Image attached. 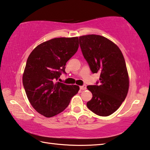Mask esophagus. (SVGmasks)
<instances>
[{
    "label": "esophagus",
    "mask_w": 150,
    "mask_h": 150,
    "mask_svg": "<svg viewBox=\"0 0 150 150\" xmlns=\"http://www.w3.org/2000/svg\"><path fill=\"white\" fill-rule=\"evenodd\" d=\"M80 88L81 90H86L87 89V86H86V85H83L82 86H81Z\"/></svg>",
    "instance_id": "34e87169"
}]
</instances>
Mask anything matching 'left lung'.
Wrapping results in <instances>:
<instances>
[{"mask_svg":"<svg viewBox=\"0 0 150 150\" xmlns=\"http://www.w3.org/2000/svg\"><path fill=\"white\" fill-rule=\"evenodd\" d=\"M79 45L91 71L100 74L95 85L87 87L93 94L87 107L98 116L110 115L120 107L128 91V74L123 55L115 44L99 35L80 36Z\"/></svg>","mask_w":150,"mask_h":150,"instance_id":"left-lung-1","label":"left lung"}]
</instances>
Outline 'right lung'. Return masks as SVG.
<instances>
[{
	"label": "right lung",
	"instance_id": "obj_1",
	"mask_svg": "<svg viewBox=\"0 0 150 150\" xmlns=\"http://www.w3.org/2000/svg\"><path fill=\"white\" fill-rule=\"evenodd\" d=\"M79 48V39L58 38L40 44L27 59L23 85L30 104L38 112L52 117L67 107L79 90L77 85L57 81L65 73L66 63Z\"/></svg>",
	"mask_w": 150,
	"mask_h": 150
}]
</instances>
